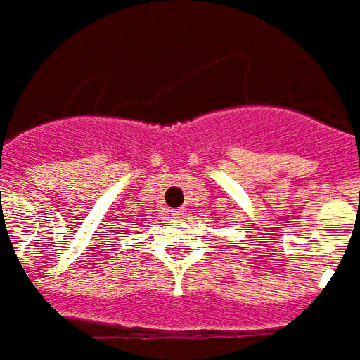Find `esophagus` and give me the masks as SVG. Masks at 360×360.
<instances>
[{
  "label": "esophagus",
  "instance_id": "1",
  "mask_svg": "<svg viewBox=\"0 0 360 360\" xmlns=\"http://www.w3.org/2000/svg\"><path fill=\"white\" fill-rule=\"evenodd\" d=\"M183 216H185V210H173V218L181 219Z\"/></svg>",
  "mask_w": 360,
  "mask_h": 360
}]
</instances>
